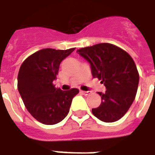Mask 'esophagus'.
I'll return each mask as SVG.
<instances>
[{
	"mask_svg": "<svg viewBox=\"0 0 155 155\" xmlns=\"http://www.w3.org/2000/svg\"><path fill=\"white\" fill-rule=\"evenodd\" d=\"M81 92H82L84 95H88L91 93V91H81Z\"/></svg>",
	"mask_w": 155,
	"mask_h": 155,
	"instance_id": "34e87169",
	"label": "esophagus"
}]
</instances>
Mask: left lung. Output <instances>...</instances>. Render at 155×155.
I'll use <instances>...</instances> for the list:
<instances>
[{"mask_svg": "<svg viewBox=\"0 0 155 155\" xmlns=\"http://www.w3.org/2000/svg\"><path fill=\"white\" fill-rule=\"evenodd\" d=\"M91 64L94 78L106 87L98 92L101 104L92 114L105 123L116 122L128 111L137 95L139 73L131 55L110 43H100L77 51Z\"/></svg>", "mask_w": 155, "mask_h": 155, "instance_id": "1", "label": "left lung"}]
</instances>
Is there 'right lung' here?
<instances>
[{
  "label": "right lung",
  "mask_w": 155,
  "mask_h": 155,
  "mask_svg": "<svg viewBox=\"0 0 155 155\" xmlns=\"http://www.w3.org/2000/svg\"><path fill=\"white\" fill-rule=\"evenodd\" d=\"M74 50L42 49L28 57L21 64L18 74V92L28 111L43 124L53 125L61 122L69 112L73 98L78 94L77 88L61 91L53 84L61 61Z\"/></svg>",
  "instance_id": "1"
}]
</instances>
